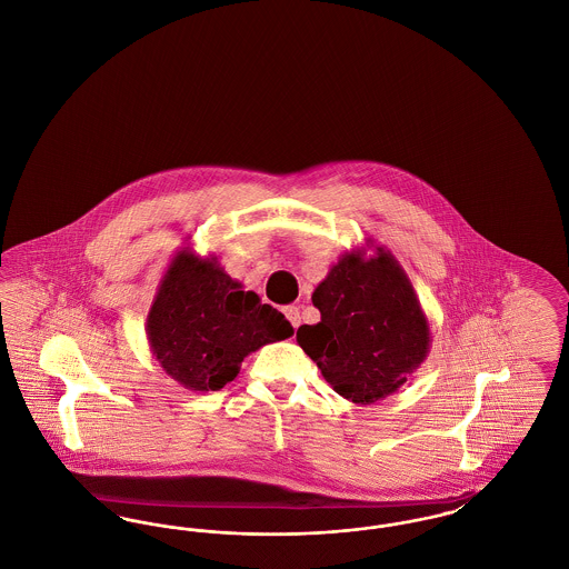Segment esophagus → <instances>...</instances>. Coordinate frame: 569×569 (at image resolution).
<instances>
[{
  "mask_svg": "<svg viewBox=\"0 0 569 569\" xmlns=\"http://www.w3.org/2000/svg\"><path fill=\"white\" fill-rule=\"evenodd\" d=\"M283 316L290 320V325L295 326V328H298L300 326V309L298 307H295V305H290V307H286L283 309Z\"/></svg>",
  "mask_w": 569,
  "mask_h": 569,
  "instance_id": "34e87169",
  "label": "esophagus"
}]
</instances>
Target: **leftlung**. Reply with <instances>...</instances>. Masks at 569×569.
I'll return each mask as SVG.
<instances>
[{"mask_svg":"<svg viewBox=\"0 0 569 569\" xmlns=\"http://www.w3.org/2000/svg\"><path fill=\"white\" fill-rule=\"evenodd\" d=\"M311 300L322 320L298 328V346L343 399L356 406L381 401L425 362L429 320L407 272L386 247H376L369 258L365 249L343 253Z\"/></svg>","mask_w":569,"mask_h":569,"instance_id":"left-lung-1","label":"left lung"}]
</instances>
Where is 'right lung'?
<instances>
[{
  "label": "right lung",
  "mask_w": 569,
  "mask_h": 569,
  "mask_svg": "<svg viewBox=\"0 0 569 569\" xmlns=\"http://www.w3.org/2000/svg\"><path fill=\"white\" fill-rule=\"evenodd\" d=\"M147 339L163 371L193 392L219 390L244 356L295 335L256 292H244L217 262L191 247L174 253L147 316Z\"/></svg>",
  "instance_id": "add662e5"
}]
</instances>
